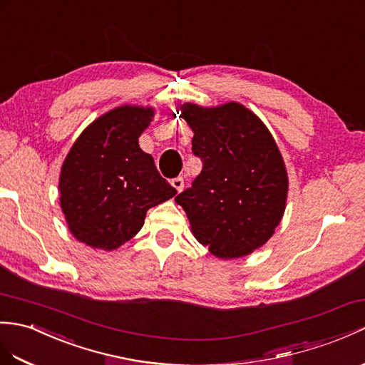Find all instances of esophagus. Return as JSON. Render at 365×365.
Listing matches in <instances>:
<instances>
[{"label": "esophagus", "mask_w": 365, "mask_h": 365, "mask_svg": "<svg viewBox=\"0 0 365 365\" xmlns=\"http://www.w3.org/2000/svg\"><path fill=\"white\" fill-rule=\"evenodd\" d=\"M171 185L174 186V188L177 190V191H182L183 190V186H185V182H183V179H182V177H175V179H173L171 180Z\"/></svg>", "instance_id": "obj_1"}]
</instances>
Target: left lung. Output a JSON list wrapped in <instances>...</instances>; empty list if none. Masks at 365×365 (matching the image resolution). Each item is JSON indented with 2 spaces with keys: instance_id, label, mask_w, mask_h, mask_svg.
Listing matches in <instances>:
<instances>
[{
  "instance_id": "obj_1",
  "label": "left lung",
  "mask_w": 365,
  "mask_h": 365,
  "mask_svg": "<svg viewBox=\"0 0 365 365\" xmlns=\"http://www.w3.org/2000/svg\"><path fill=\"white\" fill-rule=\"evenodd\" d=\"M202 171L175 197L202 245L219 258H241L269 241L286 208L287 173L267 127L238 103L183 104Z\"/></svg>"
}]
</instances>
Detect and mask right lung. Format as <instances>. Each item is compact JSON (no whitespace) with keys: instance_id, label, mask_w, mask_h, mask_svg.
<instances>
[{"instance_id":"right-lung-1","label":"right lung","mask_w":365,"mask_h":365,"mask_svg":"<svg viewBox=\"0 0 365 365\" xmlns=\"http://www.w3.org/2000/svg\"><path fill=\"white\" fill-rule=\"evenodd\" d=\"M152 118L150 107H116L93 121L68 152L58 190L78 241L118 249L141 230L149 208L177 194L138 144Z\"/></svg>"}]
</instances>
